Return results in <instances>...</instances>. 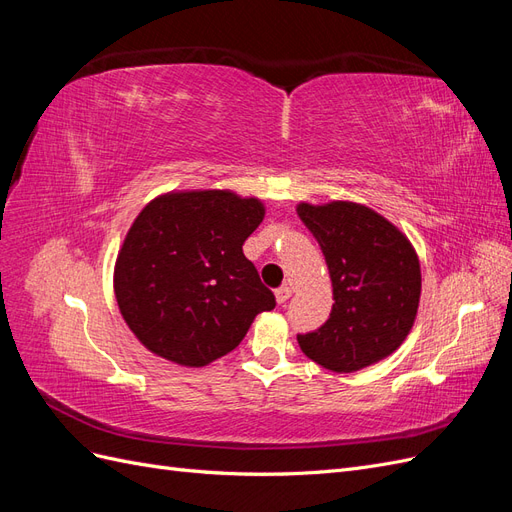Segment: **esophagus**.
Segmentation results:
<instances>
[{
  "instance_id": "obj_1",
  "label": "esophagus",
  "mask_w": 512,
  "mask_h": 512,
  "mask_svg": "<svg viewBox=\"0 0 512 512\" xmlns=\"http://www.w3.org/2000/svg\"><path fill=\"white\" fill-rule=\"evenodd\" d=\"M290 297H292L290 286H282V288L275 290V299H277V303H280V305H284Z\"/></svg>"
}]
</instances>
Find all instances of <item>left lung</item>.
<instances>
[{
  "mask_svg": "<svg viewBox=\"0 0 512 512\" xmlns=\"http://www.w3.org/2000/svg\"><path fill=\"white\" fill-rule=\"evenodd\" d=\"M333 284L329 320L297 335L305 356L337 374H352L393 354L414 327L421 265L410 239L384 215L350 200L299 203Z\"/></svg>",
  "mask_w": 512,
  "mask_h": 512,
  "instance_id": "left-lung-1",
  "label": "left lung"
}]
</instances>
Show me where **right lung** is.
<instances>
[{
  "mask_svg": "<svg viewBox=\"0 0 512 512\" xmlns=\"http://www.w3.org/2000/svg\"><path fill=\"white\" fill-rule=\"evenodd\" d=\"M262 218V200L232 190H173L147 203L113 275L119 312L138 342L183 367L235 350L254 318L275 307L243 254Z\"/></svg>",
  "mask_w": 512,
  "mask_h": 512,
  "instance_id": "right-lung-1",
  "label": "right lung"
}]
</instances>
